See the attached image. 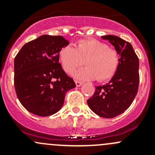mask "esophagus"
<instances>
[{
	"label": "esophagus",
	"instance_id": "34e87169",
	"mask_svg": "<svg viewBox=\"0 0 155 155\" xmlns=\"http://www.w3.org/2000/svg\"><path fill=\"white\" fill-rule=\"evenodd\" d=\"M75 82H76V86H77V87L81 86V85H82V82H80V81L76 80V81H75Z\"/></svg>",
	"mask_w": 155,
	"mask_h": 155
}]
</instances>
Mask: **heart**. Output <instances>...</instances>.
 <instances>
[{"mask_svg":"<svg viewBox=\"0 0 155 155\" xmlns=\"http://www.w3.org/2000/svg\"><path fill=\"white\" fill-rule=\"evenodd\" d=\"M59 58L65 72L71 74L82 65L86 68L74 73L76 79L104 82L114 76L119 65V54L107 43L97 40H82L75 46L61 48Z\"/></svg>","mask_w":155,"mask_h":155,"instance_id":"1","label":"heart"}]
</instances>
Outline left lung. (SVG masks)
Wrapping results in <instances>:
<instances>
[{
  "label": "left lung",
  "mask_w": 155,
  "mask_h": 155,
  "mask_svg": "<svg viewBox=\"0 0 155 155\" xmlns=\"http://www.w3.org/2000/svg\"><path fill=\"white\" fill-rule=\"evenodd\" d=\"M120 56L116 73L107 84L96 87L87 101L90 109L99 116L112 118L123 113L134 101L140 83L139 58L131 44L117 36H103Z\"/></svg>",
  "instance_id": "left-lung-1"
}]
</instances>
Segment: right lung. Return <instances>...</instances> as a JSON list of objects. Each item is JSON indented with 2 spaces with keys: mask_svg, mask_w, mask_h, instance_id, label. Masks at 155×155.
<instances>
[{
  "mask_svg": "<svg viewBox=\"0 0 155 155\" xmlns=\"http://www.w3.org/2000/svg\"><path fill=\"white\" fill-rule=\"evenodd\" d=\"M68 44L62 36L42 35L25 44L15 56V92L28 112L38 116L56 113L67 91L76 87L59 63V52Z\"/></svg>",
  "mask_w": 155,
  "mask_h": 155,
  "instance_id": "add662e5",
  "label": "right lung"
}]
</instances>
